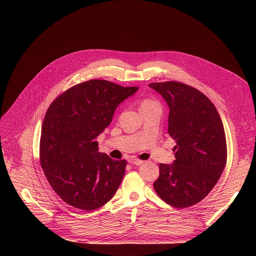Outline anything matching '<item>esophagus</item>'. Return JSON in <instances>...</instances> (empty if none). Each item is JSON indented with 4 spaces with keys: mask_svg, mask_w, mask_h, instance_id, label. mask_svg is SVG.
Listing matches in <instances>:
<instances>
[{
    "mask_svg": "<svg viewBox=\"0 0 256 256\" xmlns=\"http://www.w3.org/2000/svg\"><path fill=\"white\" fill-rule=\"evenodd\" d=\"M128 162L130 164H134V165H137V166H140L143 164V160H135V158H130Z\"/></svg>",
    "mask_w": 256,
    "mask_h": 256,
    "instance_id": "esophagus-1",
    "label": "esophagus"
}]
</instances>
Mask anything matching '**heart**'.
<instances>
[{
	"mask_svg": "<svg viewBox=\"0 0 256 256\" xmlns=\"http://www.w3.org/2000/svg\"><path fill=\"white\" fill-rule=\"evenodd\" d=\"M154 104H158L154 100H146L142 102L141 104V108H144V106H154Z\"/></svg>",
	"mask_w": 256,
	"mask_h": 256,
	"instance_id": "heart-1",
	"label": "heart"
}]
</instances>
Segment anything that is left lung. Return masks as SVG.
<instances>
[{
    "label": "left lung",
    "instance_id": "1",
    "mask_svg": "<svg viewBox=\"0 0 256 256\" xmlns=\"http://www.w3.org/2000/svg\"><path fill=\"white\" fill-rule=\"evenodd\" d=\"M169 108L168 132L176 141L172 164H160L154 190L166 204L188 208L202 200L225 168L227 148L221 117L197 89L178 82L152 83Z\"/></svg>",
    "mask_w": 256,
    "mask_h": 256
}]
</instances>
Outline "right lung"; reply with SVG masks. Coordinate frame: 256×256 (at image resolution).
<instances>
[{
	"mask_svg": "<svg viewBox=\"0 0 256 256\" xmlns=\"http://www.w3.org/2000/svg\"><path fill=\"white\" fill-rule=\"evenodd\" d=\"M138 89L90 80L50 104L42 124L40 163L52 190L66 204L93 210L117 192L126 160L100 152L96 139L111 124L116 108Z\"/></svg>",
	"mask_w": 256,
	"mask_h": 256,
	"instance_id": "right-lung-1",
	"label": "right lung"
}]
</instances>
